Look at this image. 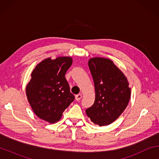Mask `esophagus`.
Instances as JSON below:
<instances>
[{"label": "esophagus", "mask_w": 159, "mask_h": 159, "mask_svg": "<svg viewBox=\"0 0 159 159\" xmlns=\"http://www.w3.org/2000/svg\"><path fill=\"white\" fill-rule=\"evenodd\" d=\"M75 98H76V101H79L80 99L82 98V95H81V94H79V95H76V96H75Z\"/></svg>", "instance_id": "34e87169"}]
</instances>
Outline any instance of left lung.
Listing matches in <instances>:
<instances>
[{
  "mask_svg": "<svg viewBox=\"0 0 159 159\" xmlns=\"http://www.w3.org/2000/svg\"><path fill=\"white\" fill-rule=\"evenodd\" d=\"M88 66L95 85V99L85 113L95 124L109 125L128 106L131 95L129 82L121 70L108 58H90Z\"/></svg>",
  "mask_w": 159,
  "mask_h": 159,
  "instance_id": "left-lung-1",
  "label": "left lung"
}]
</instances>
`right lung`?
Returning <instances> with one entry per match:
<instances>
[{
    "label": "right lung",
    "mask_w": 159,
    "mask_h": 159,
    "mask_svg": "<svg viewBox=\"0 0 159 159\" xmlns=\"http://www.w3.org/2000/svg\"><path fill=\"white\" fill-rule=\"evenodd\" d=\"M72 62V57L66 56L45 59L35 67L26 85V95L34 114L49 123L60 120L74 100L65 79Z\"/></svg>",
    "instance_id": "1"
}]
</instances>
